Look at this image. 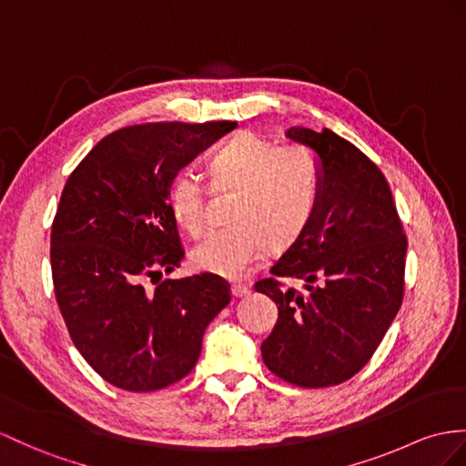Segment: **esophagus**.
Segmentation results:
<instances>
[{
    "instance_id": "1",
    "label": "esophagus",
    "mask_w": 466,
    "mask_h": 466,
    "mask_svg": "<svg viewBox=\"0 0 466 466\" xmlns=\"http://www.w3.org/2000/svg\"><path fill=\"white\" fill-rule=\"evenodd\" d=\"M231 294L235 299H245L251 294V289L245 287V285H239V282H235V285H231Z\"/></svg>"
}]
</instances>
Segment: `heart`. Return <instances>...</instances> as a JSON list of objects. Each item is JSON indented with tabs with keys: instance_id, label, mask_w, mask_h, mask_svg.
Listing matches in <instances>:
<instances>
[{
	"instance_id": "obj_1",
	"label": "heart",
	"mask_w": 466,
	"mask_h": 466,
	"mask_svg": "<svg viewBox=\"0 0 466 466\" xmlns=\"http://www.w3.org/2000/svg\"><path fill=\"white\" fill-rule=\"evenodd\" d=\"M215 191L235 189L231 225L211 231L191 248L189 263L199 272L243 279L263 260L267 248L285 251L310 225L320 201L322 169L302 146H275L253 132H241L209 157ZM208 189L191 172L169 181L167 209L189 235L206 221Z\"/></svg>"
}]
</instances>
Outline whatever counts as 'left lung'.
I'll use <instances>...</instances> for the list:
<instances>
[{
    "label": "left lung",
    "mask_w": 466,
    "mask_h": 466,
    "mask_svg": "<svg viewBox=\"0 0 466 466\" xmlns=\"http://www.w3.org/2000/svg\"><path fill=\"white\" fill-rule=\"evenodd\" d=\"M316 154L320 201L300 239L255 285L279 306L260 344L265 366L300 388L338 385L364 368L403 300L407 239L380 167L332 130L292 127ZM302 278L306 293L277 278ZM319 285L316 286L315 282Z\"/></svg>",
    "instance_id": "obj_1"
}]
</instances>
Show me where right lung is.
<instances>
[{"mask_svg":"<svg viewBox=\"0 0 466 466\" xmlns=\"http://www.w3.org/2000/svg\"><path fill=\"white\" fill-rule=\"evenodd\" d=\"M237 122H157L108 134L75 167L51 229L55 297L73 344L127 391L167 388L194 370L203 332L231 302L215 275L147 277L179 267L169 181Z\"/></svg>","mask_w":466,"mask_h":466,"instance_id":"1","label":"right lung"}]
</instances>
